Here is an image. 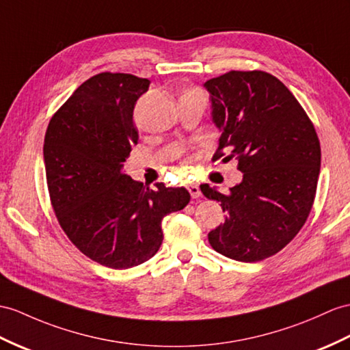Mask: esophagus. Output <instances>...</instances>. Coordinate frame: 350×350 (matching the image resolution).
<instances>
[{
  "mask_svg": "<svg viewBox=\"0 0 350 350\" xmlns=\"http://www.w3.org/2000/svg\"><path fill=\"white\" fill-rule=\"evenodd\" d=\"M189 191H190L193 199L200 198V194H202V191H200V189H199V185H196V184H190V185H189Z\"/></svg>",
  "mask_w": 350,
  "mask_h": 350,
  "instance_id": "esophagus-1",
  "label": "esophagus"
}]
</instances>
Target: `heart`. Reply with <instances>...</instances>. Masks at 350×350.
<instances>
[{"label": "heart", "mask_w": 350, "mask_h": 350, "mask_svg": "<svg viewBox=\"0 0 350 350\" xmlns=\"http://www.w3.org/2000/svg\"><path fill=\"white\" fill-rule=\"evenodd\" d=\"M189 92H199V90H189ZM187 93V92H185Z\"/></svg>", "instance_id": "obj_1"}]
</instances>
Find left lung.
<instances>
[{
    "label": "left lung",
    "instance_id": "left-lung-1",
    "mask_svg": "<svg viewBox=\"0 0 350 350\" xmlns=\"http://www.w3.org/2000/svg\"><path fill=\"white\" fill-rule=\"evenodd\" d=\"M204 88L223 132L214 157L237 159L243 174L228 194L200 185L226 212L208 239L228 258L261 261L284 250L310 214L321 170L318 135L300 102L269 72L228 71Z\"/></svg>",
    "mask_w": 350,
    "mask_h": 350
}]
</instances>
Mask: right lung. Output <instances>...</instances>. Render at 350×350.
I'll list each match as a JSON object with an SVG mask.
<instances>
[{
	"mask_svg": "<svg viewBox=\"0 0 350 350\" xmlns=\"http://www.w3.org/2000/svg\"><path fill=\"white\" fill-rule=\"evenodd\" d=\"M150 80L100 72L59 108L44 138L47 187L56 218L77 250L109 269L150 260L161 242V219L184 209V187L151 190L122 172L138 144L133 108Z\"/></svg>",
	"mask_w": 350,
	"mask_h": 350,
	"instance_id": "add662e5",
	"label": "right lung"
}]
</instances>
